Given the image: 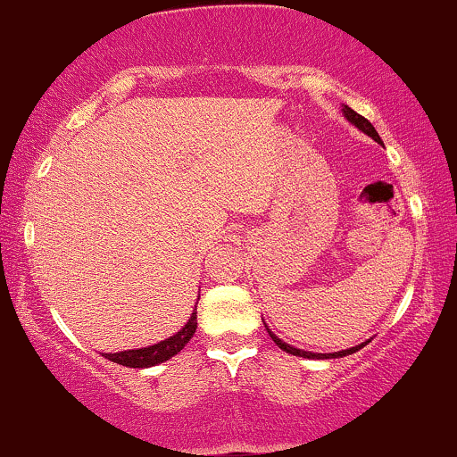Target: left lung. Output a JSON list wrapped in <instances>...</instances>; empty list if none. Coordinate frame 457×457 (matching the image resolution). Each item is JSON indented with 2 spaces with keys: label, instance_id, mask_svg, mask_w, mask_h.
<instances>
[{
  "label": "left lung",
  "instance_id": "8db88e82",
  "mask_svg": "<svg viewBox=\"0 0 457 457\" xmlns=\"http://www.w3.org/2000/svg\"><path fill=\"white\" fill-rule=\"evenodd\" d=\"M342 111H345V115H346V120H348V121H353V123H355V126L359 128V130H363V132L368 134V137H372L374 141H378V143H380L378 132L374 130V126L366 120V117H361V115H359V112H355L353 109H348V106H345V109H342ZM270 336H271V340L276 342V345L282 348V351L291 353V355H297V357H308V359H314V357H316V359H336V357H346V355H351V353H357L359 348L366 346V342H363V345L353 346V348H346V351H337V353H308V351H302V348H293V346L284 345V342L280 340V337L273 336L271 331H270Z\"/></svg>",
  "mask_w": 457,
  "mask_h": 457
}]
</instances>
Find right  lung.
Listing matches in <instances>:
<instances>
[{"mask_svg":"<svg viewBox=\"0 0 457 457\" xmlns=\"http://www.w3.org/2000/svg\"><path fill=\"white\" fill-rule=\"evenodd\" d=\"M195 331H196V312L190 316V320H187L184 329L177 331L175 336L166 337V340L160 342V345H154L147 348H137V351L111 353V355H104V357L109 359V361L120 363V366H126V368L158 366V363H162V361H166V359L177 355V353H179L181 348L190 342V337L195 336Z\"/></svg>","mask_w":457,"mask_h":457,"instance_id":"right-lung-1","label":"right lung"}]
</instances>
